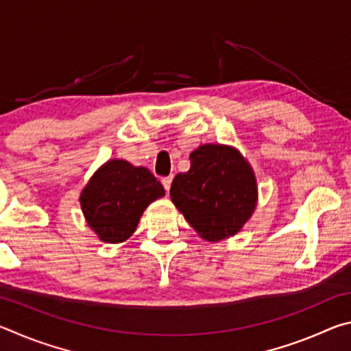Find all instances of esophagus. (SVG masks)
<instances>
[{"label":"esophagus","mask_w":351,"mask_h":351,"mask_svg":"<svg viewBox=\"0 0 351 351\" xmlns=\"http://www.w3.org/2000/svg\"><path fill=\"white\" fill-rule=\"evenodd\" d=\"M171 181H173V176H167V178H162V186H164V189L167 190H170V186H171Z\"/></svg>","instance_id":"1"}]
</instances>
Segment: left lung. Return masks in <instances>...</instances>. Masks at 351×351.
<instances>
[{
    "instance_id": "1",
    "label": "left lung",
    "mask_w": 351,
    "mask_h": 351,
    "mask_svg": "<svg viewBox=\"0 0 351 351\" xmlns=\"http://www.w3.org/2000/svg\"><path fill=\"white\" fill-rule=\"evenodd\" d=\"M170 198L201 239L219 241L240 232L257 206L252 167L234 147L204 144L190 153V169L178 173Z\"/></svg>"
}]
</instances>
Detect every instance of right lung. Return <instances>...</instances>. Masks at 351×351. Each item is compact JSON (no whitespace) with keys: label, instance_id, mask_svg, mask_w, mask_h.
I'll list each match as a JSON object with an SVG mask.
<instances>
[{"label":"right lung","instance_id":"1","mask_svg":"<svg viewBox=\"0 0 351 351\" xmlns=\"http://www.w3.org/2000/svg\"><path fill=\"white\" fill-rule=\"evenodd\" d=\"M165 195L162 184L145 167L123 159L104 164L80 193L88 226L105 243H122L133 235L148 204Z\"/></svg>","mask_w":351,"mask_h":351}]
</instances>
